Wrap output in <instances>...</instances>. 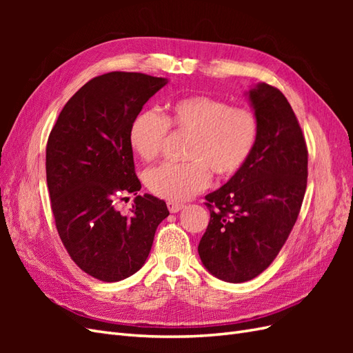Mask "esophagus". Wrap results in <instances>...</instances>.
Wrapping results in <instances>:
<instances>
[{
    "instance_id": "esophagus-1",
    "label": "esophagus",
    "mask_w": 353,
    "mask_h": 353,
    "mask_svg": "<svg viewBox=\"0 0 353 353\" xmlns=\"http://www.w3.org/2000/svg\"><path fill=\"white\" fill-rule=\"evenodd\" d=\"M168 209L170 213H176V212L184 209V205H181V203H175V201H168Z\"/></svg>"
}]
</instances>
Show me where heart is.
I'll return each instance as SVG.
<instances>
[{
	"label": "heart",
	"instance_id": "1",
	"mask_svg": "<svg viewBox=\"0 0 353 353\" xmlns=\"http://www.w3.org/2000/svg\"><path fill=\"white\" fill-rule=\"evenodd\" d=\"M169 126L191 134L187 163L163 162L145 170L144 183L157 197L185 201L210 183V172L219 178L236 175L248 163L259 137L256 114L245 108L206 95L176 100L166 117L156 110L138 113L130 126L128 140L144 160L154 159L165 144Z\"/></svg>",
	"mask_w": 353,
	"mask_h": 353
}]
</instances>
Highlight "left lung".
I'll return each instance as SVG.
<instances>
[{
    "label": "left lung",
    "instance_id": "left-lung-1",
    "mask_svg": "<svg viewBox=\"0 0 353 353\" xmlns=\"http://www.w3.org/2000/svg\"><path fill=\"white\" fill-rule=\"evenodd\" d=\"M259 122L250 159L206 196L210 221L199 243L205 268L227 283L265 271L284 245L306 191L307 148L290 103L268 83L244 92Z\"/></svg>",
    "mask_w": 353,
    "mask_h": 353
}]
</instances>
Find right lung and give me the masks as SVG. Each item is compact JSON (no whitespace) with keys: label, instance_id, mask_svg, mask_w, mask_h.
Returning <instances> with one entry per match:
<instances>
[{"label":"right lung","instance_id":"right-lung-1","mask_svg":"<svg viewBox=\"0 0 353 353\" xmlns=\"http://www.w3.org/2000/svg\"><path fill=\"white\" fill-rule=\"evenodd\" d=\"M166 78L110 72L87 82L60 112L47 143V184L59 236L82 271L105 283L145 263L166 203L137 196L130 216L114 200L141 190L128 132Z\"/></svg>","mask_w":353,"mask_h":353}]
</instances>
